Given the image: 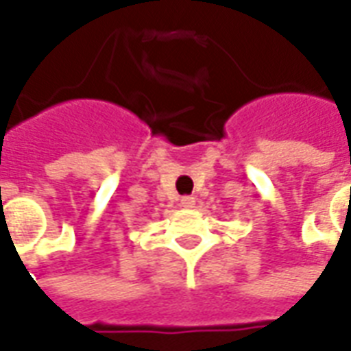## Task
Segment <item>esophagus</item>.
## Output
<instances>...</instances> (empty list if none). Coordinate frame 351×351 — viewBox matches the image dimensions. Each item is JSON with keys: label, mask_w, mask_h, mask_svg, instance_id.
Returning <instances> with one entry per match:
<instances>
[{"label": "esophagus", "mask_w": 351, "mask_h": 351, "mask_svg": "<svg viewBox=\"0 0 351 351\" xmlns=\"http://www.w3.org/2000/svg\"><path fill=\"white\" fill-rule=\"evenodd\" d=\"M180 206H182V208H193V206H195V199L190 197V195H186V197L180 199Z\"/></svg>", "instance_id": "esophagus-1"}]
</instances>
